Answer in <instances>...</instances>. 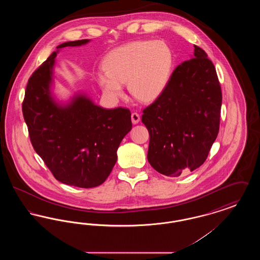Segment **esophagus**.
<instances>
[{"label": "esophagus", "instance_id": "1", "mask_svg": "<svg viewBox=\"0 0 260 260\" xmlns=\"http://www.w3.org/2000/svg\"><path fill=\"white\" fill-rule=\"evenodd\" d=\"M139 121H140V116H139V114L134 112V113L132 114V122H133V124H138Z\"/></svg>", "mask_w": 260, "mask_h": 260}]
</instances>
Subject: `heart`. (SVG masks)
<instances>
[{
  "label": "heart",
  "mask_w": 260,
  "mask_h": 260,
  "mask_svg": "<svg viewBox=\"0 0 260 260\" xmlns=\"http://www.w3.org/2000/svg\"><path fill=\"white\" fill-rule=\"evenodd\" d=\"M174 66L171 46L161 40L136 41L119 47L105 57L98 84L105 98L116 101L124 95L123 84L141 102L159 99L169 86Z\"/></svg>",
  "instance_id": "obj_1"
}]
</instances>
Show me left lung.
I'll use <instances>...</instances> for the list:
<instances>
[{"mask_svg":"<svg viewBox=\"0 0 260 260\" xmlns=\"http://www.w3.org/2000/svg\"><path fill=\"white\" fill-rule=\"evenodd\" d=\"M193 58L179 64L164 93L143 110L154 170L176 177L208 158L219 131L221 87L208 54L194 45Z\"/></svg>","mask_w":260,"mask_h":260,"instance_id":"8db88e82","label":"left lung"}]
</instances>
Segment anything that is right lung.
<instances>
[{
  "mask_svg": "<svg viewBox=\"0 0 260 260\" xmlns=\"http://www.w3.org/2000/svg\"><path fill=\"white\" fill-rule=\"evenodd\" d=\"M89 40L66 42L56 47L28 80L22 112L31 143L53 176L81 188L102 184L117 161V150L132 129L131 111L105 109L84 93L67 103L52 95L53 67L57 52L80 47Z\"/></svg>",
  "mask_w": 260,
  "mask_h": 260,
  "instance_id": "1",
  "label": "right lung"
}]
</instances>
